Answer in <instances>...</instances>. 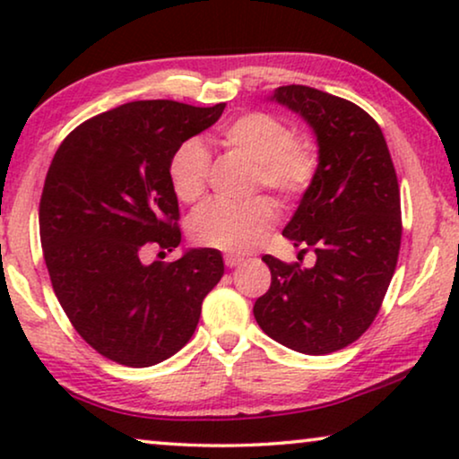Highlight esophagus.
I'll use <instances>...</instances> for the list:
<instances>
[{
	"instance_id": "esophagus-1",
	"label": "esophagus",
	"mask_w": 459,
	"mask_h": 459,
	"mask_svg": "<svg viewBox=\"0 0 459 459\" xmlns=\"http://www.w3.org/2000/svg\"><path fill=\"white\" fill-rule=\"evenodd\" d=\"M223 261H225V267H236V265H240V263L244 261V256H240V255H225L223 256Z\"/></svg>"
}]
</instances>
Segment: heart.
Masks as SVG:
<instances>
[{
	"instance_id": "heart-1",
	"label": "heart",
	"mask_w": 459,
	"mask_h": 459,
	"mask_svg": "<svg viewBox=\"0 0 459 459\" xmlns=\"http://www.w3.org/2000/svg\"><path fill=\"white\" fill-rule=\"evenodd\" d=\"M290 125L269 112H247L219 129V142L253 162V187H265L284 203L309 190L317 175V154L311 143L292 140ZM211 178V156L198 140L178 146L169 160V184L186 204L204 196ZM275 223V206L267 198L247 204L209 203L190 219V236L200 247L247 253L255 248Z\"/></svg>"
}]
</instances>
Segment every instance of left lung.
<instances>
[{
    "label": "left lung",
    "instance_id": "obj_1",
    "mask_svg": "<svg viewBox=\"0 0 459 459\" xmlns=\"http://www.w3.org/2000/svg\"><path fill=\"white\" fill-rule=\"evenodd\" d=\"M272 100L299 112L317 137L316 181L281 231L317 259L300 267L263 256L272 286L253 313L288 349L334 353L372 325L397 267V173L378 123L357 104L307 85L278 87Z\"/></svg>",
    "mask_w": 459,
    "mask_h": 459
}]
</instances>
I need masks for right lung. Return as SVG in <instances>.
Listing matches in <instances>:
<instances>
[{"mask_svg":"<svg viewBox=\"0 0 459 459\" xmlns=\"http://www.w3.org/2000/svg\"><path fill=\"white\" fill-rule=\"evenodd\" d=\"M223 108L140 100L81 123L56 150L39 203L43 259L66 317L106 359L129 368L169 359L221 280L215 248L150 265L143 253L179 247L169 160Z\"/></svg>","mask_w":459,"mask_h":459,"instance_id":"1","label":"right lung"}]
</instances>
